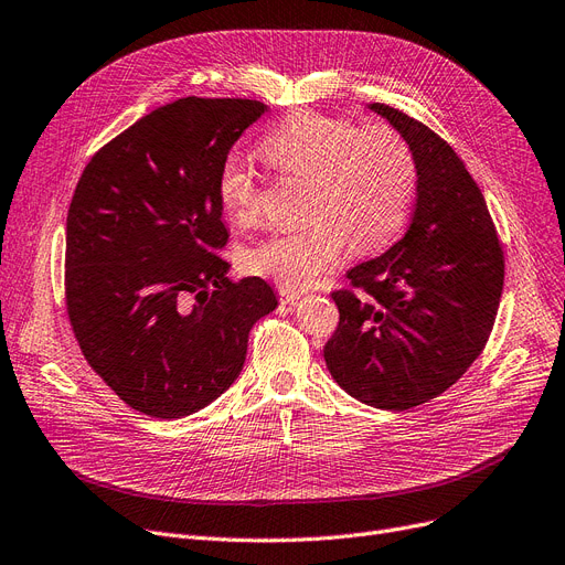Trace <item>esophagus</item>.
Segmentation results:
<instances>
[{
  "mask_svg": "<svg viewBox=\"0 0 565 565\" xmlns=\"http://www.w3.org/2000/svg\"><path fill=\"white\" fill-rule=\"evenodd\" d=\"M302 298V290H296V288H286V286H279V300L284 305H290Z\"/></svg>",
  "mask_w": 565,
  "mask_h": 565,
  "instance_id": "34e87169",
  "label": "esophagus"
}]
</instances>
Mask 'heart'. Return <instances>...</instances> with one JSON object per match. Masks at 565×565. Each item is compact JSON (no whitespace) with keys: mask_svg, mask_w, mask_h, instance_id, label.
Listing matches in <instances>:
<instances>
[{"mask_svg":"<svg viewBox=\"0 0 565 565\" xmlns=\"http://www.w3.org/2000/svg\"><path fill=\"white\" fill-rule=\"evenodd\" d=\"M263 151L279 170L309 177V188L307 221L275 230L246 250L244 263L258 277L307 288L338 267L347 244L380 248L407 216L416 162L409 143L386 125L356 128L347 118L300 111L265 137ZM216 195L223 212L239 223L260 212L256 179L239 156L221 164Z\"/></svg>","mask_w":565,"mask_h":565,"instance_id":"heart-1","label":"heart"}]
</instances>
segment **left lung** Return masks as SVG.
Here are the masks:
<instances>
[{"mask_svg":"<svg viewBox=\"0 0 565 565\" xmlns=\"http://www.w3.org/2000/svg\"><path fill=\"white\" fill-rule=\"evenodd\" d=\"M409 143L416 204L386 254L347 271L326 365L351 398L403 412L463 377L482 353L503 296L505 260L479 185L451 146L407 114L367 104Z\"/></svg>","mask_w":565,"mask_h":565,"instance_id":"left-lung-1","label":"left lung"}]
</instances>
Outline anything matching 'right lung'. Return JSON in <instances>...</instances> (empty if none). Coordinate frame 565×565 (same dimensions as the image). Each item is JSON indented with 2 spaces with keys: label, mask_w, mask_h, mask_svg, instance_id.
<instances>
[{
  "label": "right lung",
  "mask_w": 565,
  "mask_h": 565,
  "mask_svg": "<svg viewBox=\"0 0 565 565\" xmlns=\"http://www.w3.org/2000/svg\"><path fill=\"white\" fill-rule=\"evenodd\" d=\"M267 107L181 97L93 156L67 214L65 294L83 356L118 398L181 419L239 377L248 332L277 307L260 277L230 281L216 179Z\"/></svg>",
  "instance_id": "right-lung-1"
}]
</instances>
